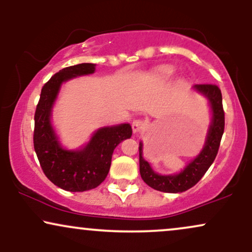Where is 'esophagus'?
<instances>
[{
  "mask_svg": "<svg viewBox=\"0 0 252 252\" xmlns=\"http://www.w3.org/2000/svg\"><path fill=\"white\" fill-rule=\"evenodd\" d=\"M144 126H145V123H144V121L143 120H135L132 122V131L133 132H139L141 131V130L144 128Z\"/></svg>",
  "mask_w": 252,
  "mask_h": 252,
  "instance_id": "1",
  "label": "esophagus"
}]
</instances>
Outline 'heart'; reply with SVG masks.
I'll return each instance as SVG.
<instances>
[{"label": "heart", "mask_w": 252, "mask_h": 252, "mask_svg": "<svg viewBox=\"0 0 252 252\" xmlns=\"http://www.w3.org/2000/svg\"><path fill=\"white\" fill-rule=\"evenodd\" d=\"M172 74V69L171 68H161L160 71H159V75L161 76V78H167V76H170Z\"/></svg>", "instance_id": "obj_1"}]
</instances>
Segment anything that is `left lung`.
Returning <instances> with one entry per match:
<instances>
[{
	"instance_id": "8db88e82",
	"label": "left lung",
	"mask_w": 252,
	"mask_h": 252,
	"mask_svg": "<svg viewBox=\"0 0 252 252\" xmlns=\"http://www.w3.org/2000/svg\"><path fill=\"white\" fill-rule=\"evenodd\" d=\"M194 88L209 100L212 108V124L202 151L178 174L160 176L152 170L148 161L143 158V144L139 143V172L142 179L154 189L166 193H181L193 187L205 176L218 155L220 143L224 131V111L222 106L221 89L216 85H195Z\"/></svg>"
}]
</instances>
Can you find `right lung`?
I'll return each mask as SVG.
<instances>
[{"label": "right lung", "mask_w": 252, "mask_h": 252, "mask_svg": "<svg viewBox=\"0 0 252 252\" xmlns=\"http://www.w3.org/2000/svg\"><path fill=\"white\" fill-rule=\"evenodd\" d=\"M94 63H78L56 73L41 88L34 113L33 146L44 174L51 183L69 192L95 189L106 179L117 145L130 138V124L104 126L94 133L84 149L69 151L62 148L51 124V113L63 82L79 75L92 74Z\"/></svg>", "instance_id": "1"}]
</instances>
